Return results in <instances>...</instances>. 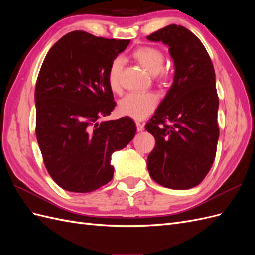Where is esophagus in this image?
<instances>
[{"label": "esophagus", "instance_id": "1", "mask_svg": "<svg viewBox=\"0 0 255 255\" xmlns=\"http://www.w3.org/2000/svg\"><path fill=\"white\" fill-rule=\"evenodd\" d=\"M136 127H137V130H138V132H142V130L144 129L143 125H142L141 122H139V121L136 122Z\"/></svg>", "mask_w": 255, "mask_h": 255}]
</instances>
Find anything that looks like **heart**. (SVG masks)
Returning <instances> with one entry per match:
<instances>
[{
    "mask_svg": "<svg viewBox=\"0 0 255 255\" xmlns=\"http://www.w3.org/2000/svg\"><path fill=\"white\" fill-rule=\"evenodd\" d=\"M133 58L144 70L151 75H159L165 79V73L161 71L164 67V54L158 49L152 47H141L133 52ZM123 67V60L120 57L115 58L107 73L109 86L114 92L121 88L120 75ZM157 104L156 97L152 94H128L118 103V112L126 117L136 120H142L155 110Z\"/></svg>",
    "mask_w": 255,
    "mask_h": 255,
    "instance_id": "b5f03b06",
    "label": "heart"
}]
</instances>
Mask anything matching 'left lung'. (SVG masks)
<instances>
[{
  "instance_id": "left-lung-1",
  "label": "left lung",
  "mask_w": 255,
  "mask_h": 255,
  "mask_svg": "<svg viewBox=\"0 0 255 255\" xmlns=\"http://www.w3.org/2000/svg\"><path fill=\"white\" fill-rule=\"evenodd\" d=\"M146 39L166 44L174 64L171 87L145 126L155 138L146 166L161 186L189 189L203 181L217 149L219 99L214 67L202 42L186 27L168 25Z\"/></svg>"
}]
</instances>
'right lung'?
Masks as SVG:
<instances>
[{"label": "right lung", "mask_w": 255, "mask_h": 255, "mask_svg": "<svg viewBox=\"0 0 255 255\" xmlns=\"http://www.w3.org/2000/svg\"><path fill=\"white\" fill-rule=\"evenodd\" d=\"M128 43L74 30L43 60L35 89L36 136L45 168L65 190L89 192L109 183L112 154L136 134L129 117L99 121L116 105L107 73Z\"/></svg>", "instance_id": "right-lung-1"}]
</instances>
